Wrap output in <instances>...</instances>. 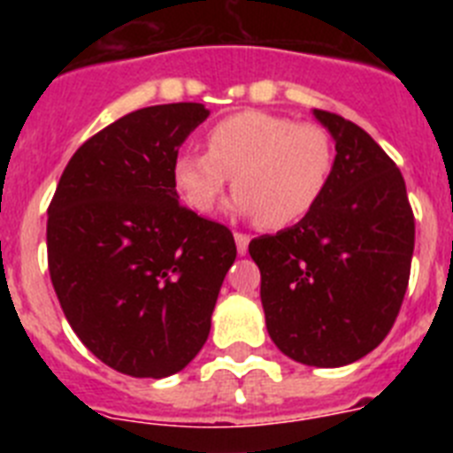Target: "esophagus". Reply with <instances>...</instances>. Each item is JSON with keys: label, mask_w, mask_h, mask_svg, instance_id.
Returning a JSON list of instances; mask_svg holds the SVG:
<instances>
[{"label": "esophagus", "mask_w": 453, "mask_h": 453, "mask_svg": "<svg viewBox=\"0 0 453 453\" xmlns=\"http://www.w3.org/2000/svg\"><path fill=\"white\" fill-rule=\"evenodd\" d=\"M234 238H235V247H238V254L245 256L247 247H250V235H247V234H234Z\"/></svg>", "instance_id": "esophagus-1"}]
</instances>
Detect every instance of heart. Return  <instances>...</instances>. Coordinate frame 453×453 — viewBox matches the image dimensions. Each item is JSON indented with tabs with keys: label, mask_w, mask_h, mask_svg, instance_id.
Instances as JSON below:
<instances>
[{
	"label": "heart",
	"mask_w": 453,
	"mask_h": 453,
	"mask_svg": "<svg viewBox=\"0 0 453 453\" xmlns=\"http://www.w3.org/2000/svg\"><path fill=\"white\" fill-rule=\"evenodd\" d=\"M206 151H181L172 183L188 208L211 213L234 179L231 211L267 229L302 222L331 183L335 150L329 131L267 111H240L211 127Z\"/></svg>",
	"instance_id": "obj_1"
}]
</instances>
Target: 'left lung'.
Returning a JSON list of instances; mask_svg holds the SVG:
<instances>
[{"label":"left lung","instance_id":"1","mask_svg":"<svg viewBox=\"0 0 453 453\" xmlns=\"http://www.w3.org/2000/svg\"><path fill=\"white\" fill-rule=\"evenodd\" d=\"M335 142L322 202L276 235L250 242L274 345L311 367H342L381 345L406 295L415 219L406 183L370 134L326 111Z\"/></svg>","mask_w":453,"mask_h":453}]
</instances>
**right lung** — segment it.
Masks as SVG:
<instances>
[{"instance_id": "add662e5", "label": "right lung", "mask_w": 453, "mask_h": 453, "mask_svg": "<svg viewBox=\"0 0 453 453\" xmlns=\"http://www.w3.org/2000/svg\"><path fill=\"white\" fill-rule=\"evenodd\" d=\"M211 115L161 104L124 115L72 156L47 211V261L72 331L108 367L165 379L199 354L235 242L179 203L172 163Z\"/></svg>"}]
</instances>
